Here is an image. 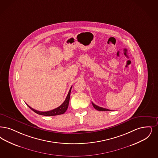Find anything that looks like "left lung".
I'll return each instance as SVG.
<instances>
[{
	"label": "left lung",
	"instance_id": "left-lung-1",
	"mask_svg": "<svg viewBox=\"0 0 158 158\" xmlns=\"http://www.w3.org/2000/svg\"><path fill=\"white\" fill-rule=\"evenodd\" d=\"M92 105H93V106L94 107V108L96 109V110H99V111H110L109 109H105V108H103V107H99V106L96 105L93 102H92Z\"/></svg>",
	"mask_w": 158,
	"mask_h": 158
}]
</instances>
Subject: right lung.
<instances>
[{
  "label": "right lung",
  "instance_id": "obj_1",
  "mask_svg": "<svg viewBox=\"0 0 158 158\" xmlns=\"http://www.w3.org/2000/svg\"><path fill=\"white\" fill-rule=\"evenodd\" d=\"M72 88V86H71V88L70 89L69 93L67 95L66 99L64 100V101L63 103L59 106V107L55 108L53 110H51L49 111H46V112H40L39 110H36L34 109H33L31 107H30L29 105H27L30 109H31L33 112H35V113L38 114H40V115H44V116H56V115H59V114H63L67 110L68 106H69V102L70 96V91H71V89Z\"/></svg>",
  "mask_w": 158,
  "mask_h": 158
}]
</instances>
